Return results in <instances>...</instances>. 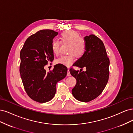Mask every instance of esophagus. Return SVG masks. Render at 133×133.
Listing matches in <instances>:
<instances>
[{
    "label": "esophagus",
    "instance_id": "esophagus-1",
    "mask_svg": "<svg viewBox=\"0 0 133 133\" xmlns=\"http://www.w3.org/2000/svg\"><path fill=\"white\" fill-rule=\"evenodd\" d=\"M67 76H71V74H70V69H69V68H68Z\"/></svg>",
    "mask_w": 133,
    "mask_h": 133
}]
</instances>
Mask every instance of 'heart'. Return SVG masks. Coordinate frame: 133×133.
Returning a JSON list of instances; mask_svg holds the SVG:
<instances>
[{
  "mask_svg": "<svg viewBox=\"0 0 133 133\" xmlns=\"http://www.w3.org/2000/svg\"><path fill=\"white\" fill-rule=\"evenodd\" d=\"M60 40L62 44H69L68 46V55H62L58 58L55 62L64 66H70L74 61V55L76 57H82L86 50L84 41L81 38L79 34L74 30L63 32L60 36ZM61 42L54 40L51 42V50L55 55H58L60 51Z\"/></svg>",
  "mask_w": 133,
  "mask_h": 133,
  "instance_id": "b5f03b06",
  "label": "heart"
}]
</instances>
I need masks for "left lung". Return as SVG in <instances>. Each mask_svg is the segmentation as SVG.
I'll return each mask as SVG.
<instances>
[{
    "label": "left lung",
    "mask_w": 133,
    "mask_h": 133,
    "mask_svg": "<svg viewBox=\"0 0 133 133\" xmlns=\"http://www.w3.org/2000/svg\"><path fill=\"white\" fill-rule=\"evenodd\" d=\"M84 39L86 50L74 66L85 67L86 71L79 72L71 68L70 71L77 80L72 89L73 96L78 101L88 102L99 96L106 86L109 76V59L103 42L99 37L90 35Z\"/></svg>",
    "instance_id": "1"
}]
</instances>
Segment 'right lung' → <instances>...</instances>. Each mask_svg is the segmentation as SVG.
<instances>
[{"instance_id": "obj_1", "label": "right lung", "mask_w": 133, "mask_h": 133, "mask_svg": "<svg viewBox=\"0 0 133 133\" xmlns=\"http://www.w3.org/2000/svg\"><path fill=\"white\" fill-rule=\"evenodd\" d=\"M58 34L52 30H42L30 36L20 51V74L28 96L39 103L49 102L56 91V83L67 75V68L61 64L46 72L44 66L54 60L51 42Z\"/></svg>"}]
</instances>
